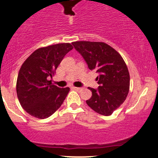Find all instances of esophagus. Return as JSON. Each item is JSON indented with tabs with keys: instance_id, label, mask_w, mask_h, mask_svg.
Here are the masks:
<instances>
[{
	"instance_id": "esophagus-1",
	"label": "esophagus",
	"mask_w": 158,
	"mask_h": 158,
	"mask_svg": "<svg viewBox=\"0 0 158 158\" xmlns=\"http://www.w3.org/2000/svg\"><path fill=\"white\" fill-rule=\"evenodd\" d=\"M73 89H74V90L76 91H82V88H79V87H72Z\"/></svg>"
}]
</instances>
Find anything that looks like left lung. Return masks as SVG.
<instances>
[{
    "label": "left lung",
    "instance_id": "8db88e82",
    "mask_svg": "<svg viewBox=\"0 0 158 158\" xmlns=\"http://www.w3.org/2000/svg\"><path fill=\"white\" fill-rule=\"evenodd\" d=\"M73 45L83 57L91 70H96L100 85L89 87L92 92L88 105L98 114L110 116L127 98L129 91V73L120 54L104 42L75 41Z\"/></svg>",
    "mask_w": 158,
    "mask_h": 158
}]
</instances>
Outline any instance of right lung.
I'll return each mask as SVG.
<instances>
[{
    "label": "right lung",
    "instance_id": "right-lung-1",
    "mask_svg": "<svg viewBox=\"0 0 158 158\" xmlns=\"http://www.w3.org/2000/svg\"><path fill=\"white\" fill-rule=\"evenodd\" d=\"M73 47L60 43L35 50L23 65L16 81V94L21 106L28 114L39 119L52 115L62 105L69 92L53 85L52 77L65 55Z\"/></svg>",
    "mask_w": 158,
    "mask_h": 158
}]
</instances>
